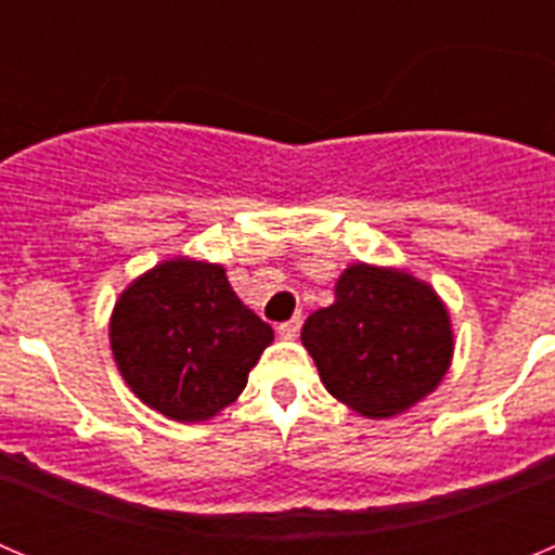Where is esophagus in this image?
Returning <instances> with one entry per match:
<instances>
[{"label":"esophagus","mask_w":555,"mask_h":555,"mask_svg":"<svg viewBox=\"0 0 555 555\" xmlns=\"http://www.w3.org/2000/svg\"><path fill=\"white\" fill-rule=\"evenodd\" d=\"M297 333H300V317H294V320L278 325V336L281 338H297Z\"/></svg>","instance_id":"esophagus-1"}]
</instances>
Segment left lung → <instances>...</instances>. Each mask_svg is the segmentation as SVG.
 Here are the masks:
<instances>
[{
    "instance_id": "obj_1",
    "label": "left lung",
    "mask_w": 555,
    "mask_h": 555,
    "mask_svg": "<svg viewBox=\"0 0 555 555\" xmlns=\"http://www.w3.org/2000/svg\"><path fill=\"white\" fill-rule=\"evenodd\" d=\"M333 306L302 325L325 389L366 420H391L448 375L455 338L450 311L409 269L350 263Z\"/></svg>"
}]
</instances>
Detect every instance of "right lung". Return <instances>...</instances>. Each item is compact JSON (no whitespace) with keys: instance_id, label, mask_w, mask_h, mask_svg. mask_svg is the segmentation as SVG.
<instances>
[{"instance_id":"right-lung-1","label":"right lung","mask_w":555,"mask_h":555,"mask_svg":"<svg viewBox=\"0 0 555 555\" xmlns=\"http://www.w3.org/2000/svg\"><path fill=\"white\" fill-rule=\"evenodd\" d=\"M107 336L141 403L178 423H205L238 400L274 333L238 300L222 263L178 255L119 294Z\"/></svg>"}]
</instances>
